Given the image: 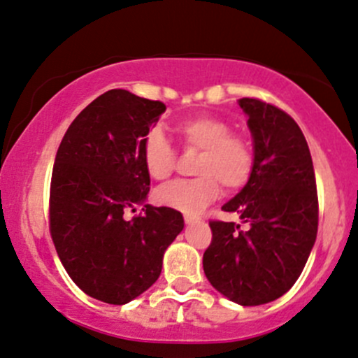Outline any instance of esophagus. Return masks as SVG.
<instances>
[{
  "label": "esophagus",
  "instance_id": "34e87169",
  "mask_svg": "<svg viewBox=\"0 0 358 358\" xmlns=\"http://www.w3.org/2000/svg\"><path fill=\"white\" fill-rule=\"evenodd\" d=\"M185 224H197V222H201V218L199 217H196V215H185Z\"/></svg>",
  "mask_w": 358,
  "mask_h": 358
}]
</instances>
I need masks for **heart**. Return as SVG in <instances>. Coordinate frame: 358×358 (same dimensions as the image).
Returning a JSON list of instances; mask_svg holds the SVG:
<instances>
[{
  "label": "heart",
  "instance_id": "obj_1",
  "mask_svg": "<svg viewBox=\"0 0 358 358\" xmlns=\"http://www.w3.org/2000/svg\"><path fill=\"white\" fill-rule=\"evenodd\" d=\"M176 133L190 150H201L194 180H176L161 187L155 199L162 206L199 213L220 194V185L227 192L238 190L248 182L253 169V150L245 138L231 134L232 127L225 120L210 115L187 119L176 126ZM141 159L145 169L154 180H166L176 164L171 141L161 129H152L143 140Z\"/></svg>",
  "mask_w": 358,
  "mask_h": 358
}]
</instances>
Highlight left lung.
Instances as JSON below:
<instances>
[{
	"label": "left lung",
	"instance_id": "obj_1",
	"mask_svg": "<svg viewBox=\"0 0 358 358\" xmlns=\"http://www.w3.org/2000/svg\"><path fill=\"white\" fill-rule=\"evenodd\" d=\"M253 141L246 185L222 206L236 222H210L203 255L208 282L241 306L271 303L297 282L317 239L318 197L313 161L303 131L283 110L243 98Z\"/></svg>",
	"mask_w": 358,
	"mask_h": 358
}]
</instances>
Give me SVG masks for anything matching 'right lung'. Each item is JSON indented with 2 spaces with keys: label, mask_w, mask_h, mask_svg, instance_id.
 Returning a JSON list of instances; mask_svg holds the SVG:
<instances>
[{
  "label": "right lung",
  "mask_w": 358,
  "mask_h": 358,
  "mask_svg": "<svg viewBox=\"0 0 358 358\" xmlns=\"http://www.w3.org/2000/svg\"><path fill=\"white\" fill-rule=\"evenodd\" d=\"M164 112V103L112 89L78 113L55 155L52 239L69 278L103 303L127 304L150 289L183 229L180 211L147 204L141 147ZM136 203L145 213L127 221Z\"/></svg>",
  "instance_id": "right-lung-1"
}]
</instances>
